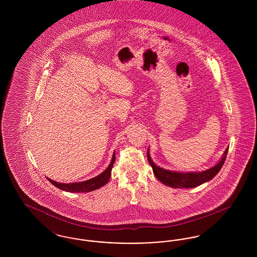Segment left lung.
<instances>
[{"label": "left lung", "instance_id": "obj_1", "mask_svg": "<svg viewBox=\"0 0 257 257\" xmlns=\"http://www.w3.org/2000/svg\"><path fill=\"white\" fill-rule=\"evenodd\" d=\"M228 152V147L224 151V154L220 162L213 168L207 171L201 172H175V171H166L162 168L157 167L150 158L147 150V160L152 167L153 172L157 179L167 186L172 188H194L204 182L211 180L216 174L220 171L222 165L225 162V158Z\"/></svg>", "mask_w": 257, "mask_h": 257}]
</instances>
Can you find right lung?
Listing matches in <instances>:
<instances>
[{
  "mask_svg": "<svg viewBox=\"0 0 257 257\" xmlns=\"http://www.w3.org/2000/svg\"><path fill=\"white\" fill-rule=\"evenodd\" d=\"M114 161H115V155L113 154L111 162H110L109 167L107 168V170L103 171L101 174H99L96 177L91 178V179H89L87 181L78 182V183L65 184L58 183L56 181L51 180L50 178H48V180L54 186H56L57 188L61 189L62 191H65V192H70V193H86V192H91V191L97 190L99 188H101L104 185L108 183V181L110 180V171H111V169H112Z\"/></svg>",
  "mask_w": 257,
  "mask_h": 257,
  "instance_id": "obj_1",
  "label": "right lung"
}]
</instances>
